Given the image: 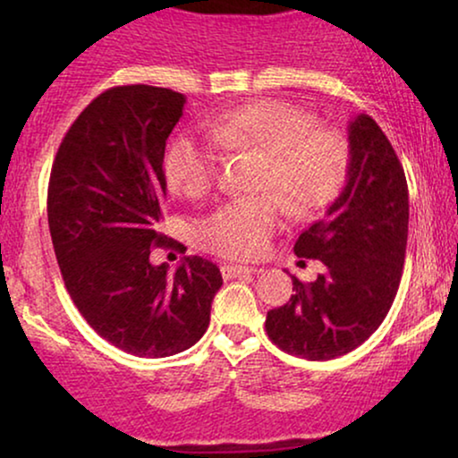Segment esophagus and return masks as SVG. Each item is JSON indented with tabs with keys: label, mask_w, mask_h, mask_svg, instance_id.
Masks as SVG:
<instances>
[{
	"label": "esophagus",
	"mask_w": 458,
	"mask_h": 458,
	"mask_svg": "<svg viewBox=\"0 0 458 458\" xmlns=\"http://www.w3.org/2000/svg\"><path fill=\"white\" fill-rule=\"evenodd\" d=\"M221 271L225 279H235V277H246V275L256 273V268L242 267V265H223Z\"/></svg>",
	"instance_id": "esophagus-1"
}]
</instances>
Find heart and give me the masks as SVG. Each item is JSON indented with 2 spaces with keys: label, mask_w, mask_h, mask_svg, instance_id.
I'll use <instances>...</instances> for the list:
<instances>
[{
  "label": "heart",
  "mask_w": 458,
  "mask_h": 458,
  "mask_svg": "<svg viewBox=\"0 0 458 458\" xmlns=\"http://www.w3.org/2000/svg\"><path fill=\"white\" fill-rule=\"evenodd\" d=\"M206 143L181 135L168 148L165 171L171 190L187 199L204 198L218 174V152L262 154L256 190L267 193L235 198L199 225V242L225 259L250 260L265 254L287 215H312L346 183L350 143L340 131L318 129L317 118L279 99L243 104L208 123Z\"/></svg>",
  "instance_id": "b5f03b06"
}]
</instances>
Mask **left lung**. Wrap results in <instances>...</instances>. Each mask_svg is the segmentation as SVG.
Wrapping results in <instances>:
<instances>
[{
  "instance_id": "left-lung-1",
  "label": "left lung",
  "mask_w": 458,
  "mask_h": 458,
  "mask_svg": "<svg viewBox=\"0 0 458 458\" xmlns=\"http://www.w3.org/2000/svg\"><path fill=\"white\" fill-rule=\"evenodd\" d=\"M346 187L293 246L325 273L292 277L290 302L267 312V334L287 354L329 360L352 352L384 321L403 277L409 185L379 124L359 114L348 127ZM304 262V260H302Z\"/></svg>"
}]
</instances>
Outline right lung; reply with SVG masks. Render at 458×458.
<instances>
[{
  "instance_id": "obj_1",
  "label": "right lung",
  "mask_w": 458,
  "mask_h": 458,
  "mask_svg": "<svg viewBox=\"0 0 458 458\" xmlns=\"http://www.w3.org/2000/svg\"><path fill=\"white\" fill-rule=\"evenodd\" d=\"M183 106V93L165 87L99 93L66 131L47 185L49 233L74 306L112 346L143 359L191 348L223 285L202 256L174 273L149 262L154 248H177L160 233L162 162Z\"/></svg>"
}]
</instances>
